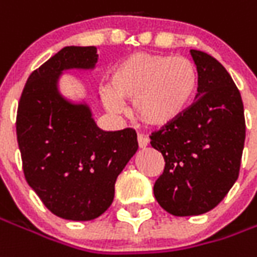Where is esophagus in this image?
Masks as SVG:
<instances>
[{"label":"esophagus","mask_w":257,"mask_h":257,"mask_svg":"<svg viewBox=\"0 0 257 257\" xmlns=\"http://www.w3.org/2000/svg\"><path fill=\"white\" fill-rule=\"evenodd\" d=\"M138 145H139L141 149H145V147H147V145H149V139L141 135V136H138Z\"/></svg>","instance_id":"1"}]
</instances>
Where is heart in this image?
<instances>
[{"label":"heart","instance_id":"obj_1","mask_svg":"<svg viewBox=\"0 0 257 257\" xmlns=\"http://www.w3.org/2000/svg\"><path fill=\"white\" fill-rule=\"evenodd\" d=\"M197 89L199 72L188 58L136 53L114 68L103 101L111 112H121L123 101H131L142 123L161 129L188 112Z\"/></svg>","mask_w":257,"mask_h":257}]
</instances>
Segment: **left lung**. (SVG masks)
I'll return each instance as SVG.
<instances>
[{
	"label": "left lung",
	"instance_id": "obj_1",
	"mask_svg": "<svg viewBox=\"0 0 257 257\" xmlns=\"http://www.w3.org/2000/svg\"><path fill=\"white\" fill-rule=\"evenodd\" d=\"M199 72L196 101L179 121L150 136L166 167L154 196L172 216L214 209L239 175L245 143L241 93L227 69L209 54L191 50Z\"/></svg>",
	"mask_w": 257,
	"mask_h": 257
}]
</instances>
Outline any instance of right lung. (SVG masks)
<instances>
[{"mask_svg": "<svg viewBox=\"0 0 257 257\" xmlns=\"http://www.w3.org/2000/svg\"><path fill=\"white\" fill-rule=\"evenodd\" d=\"M97 48L69 46L29 76L16 115L25 178L55 216L89 221L114 200L115 181L138 150L134 129L107 132L86 103L58 89L68 69H93Z\"/></svg>", "mask_w": 257, "mask_h": 257, "instance_id": "add662e5", "label": "right lung"}]
</instances>
